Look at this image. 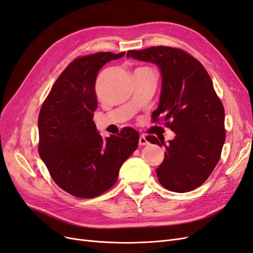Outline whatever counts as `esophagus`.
<instances>
[{"label": "esophagus", "mask_w": 253, "mask_h": 253, "mask_svg": "<svg viewBox=\"0 0 253 253\" xmlns=\"http://www.w3.org/2000/svg\"><path fill=\"white\" fill-rule=\"evenodd\" d=\"M139 144L140 145H148L149 144V140H148V138L144 135H140V137H139Z\"/></svg>", "instance_id": "esophagus-1"}]
</instances>
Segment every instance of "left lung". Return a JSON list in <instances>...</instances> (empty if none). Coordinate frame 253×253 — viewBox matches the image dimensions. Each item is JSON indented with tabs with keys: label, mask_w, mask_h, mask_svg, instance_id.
<instances>
[{
	"label": "left lung",
	"mask_w": 253,
	"mask_h": 253,
	"mask_svg": "<svg viewBox=\"0 0 253 253\" xmlns=\"http://www.w3.org/2000/svg\"><path fill=\"white\" fill-rule=\"evenodd\" d=\"M127 57L154 63L162 75V93L154 122L162 117L175 133L174 139L148 136L166 148L156 174L160 185L173 192L192 191L208 179L220 158L226 139L225 111L209 74L185 50L153 46L128 50ZM159 138V137H158Z\"/></svg>",
	"instance_id": "8db88e82"
}]
</instances>
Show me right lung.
Here are the masks:
<instances>
[{
    "mask_svg": "<svg viewBox=\"0 0 253 253\" xmlns=\"http://www.w3.org/2000/svg\"><path fill=\"white\" fill-rule=\"evenodd\" d=\"M126 52H96L74 60L59 76L38 119L39 155L57 185L93 198L112 188L120 167L138 147L139 134L125 127L103 139L93 121L100 68Z\"/></svg>",
    "mask_w": 253,
    "mask_h": 253,
    "instance_id": "1",
    "label": "right lung"
}]
</instances>
